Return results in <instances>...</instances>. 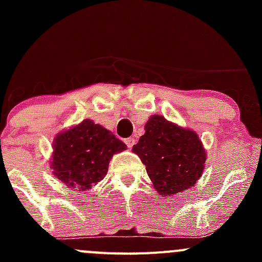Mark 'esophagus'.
Instances as JSON below:
<instances>
[{"mask_svg": "<svg viewBox=\"0 0 262 262\" xmlns=\"http://www.w3.org/2000/svg\"><path fill=\"white\" fill-rule=\"evenodd\" d=\"M125 143H126V146H128V148H132L134 146V143H136V139H134V138H126Z\"/></svg>", "mask_w": 262, "mask_h": 262, "instance_id": "esophagus-1", "label": "esophagus"}]
</instances>
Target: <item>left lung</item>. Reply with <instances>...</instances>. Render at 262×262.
<instances>
[{
	"label": "left lung",
	"instance_id": "left-lung-1",
	"mask_svg": "<svg viewBox=\"0 0 262 262\" xmlns=\"http://www.w3.org/2000/svg\"><path fill=\"white\" fill-rule=\"evenodd\" d=\"M146 133L133 147L153 186L163 196L186 191L202 176L207 153L199 136L161 115L144 125Z\"/></svg>",
	"mask_w": 262,
	"mask_h": 262
}]
</instances>
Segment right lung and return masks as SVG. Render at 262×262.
<instances>
[{"label":"right lung","instance_id":"1","mask_svg":"<svg viewBox=\"0 0 262 262\" xmlns=\"http://www.w3.org/2000/svg\"><path fill=\"white\" fill-rule=\"evenodd\" d=\"M53 149L50 163L55 178L84 191L105 178L113 156L126 146L112 132L86 119L57 134Z\"/></svg>","mask_w":262,"mask_h":262}]
</instances>
